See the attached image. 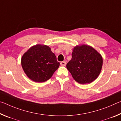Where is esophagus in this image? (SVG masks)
I'll return each instance as SVG.
<instances>
[{
  "instance_id": "obj_1",
  "label": "esophagus",
  "mask_w": 121,
  "mask_h": 121,
  "mask_svg": "<svg viewBox=\"0 0 121 121\" xmlns=\"http://www.w3.org/2000/svg\"><path fill=\"white\" fill-rule=\"evenodd\" d=\"M60 65L61 66H65V65H66V62H65V61H62V62H61Z\"/></svg>"
}]
</instances>
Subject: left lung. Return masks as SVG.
<instances>
[{"mask_svg": "<svg viewBox=\"0 0 121 121\" xmlns=\"http://www.w3.org/2000/svg\"><path fill=\"white\" fill-rule=\"evenodd\" d=\"M102 62L101 56L95 48L82 45L73 48L67 68L77 82L84 84L92 82L98 77Z\"/></svg>", "mask_w": 121, "mask_h": 121, "instance_id": "8db88e82", "label": "left lung"}]
</instances>
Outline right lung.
I'll list each match as a JSON object with an SVG mask.
<instances>
[{"label":"right lung","mask_w":121,"mask_h":121,"mask_svg":"<svg viewBox=\"0 0 121 121\" xmlns=\"http://www.w3.org/2000/svg\"><path fill=\"white\" fill-rule=\"evenodd\" d=\"M21 65L26 76L35 82L48 81L60 65L50 47L38 44L23 55Z\"/></svg>","instance_id":"right-lung-1"}]
</instances>
